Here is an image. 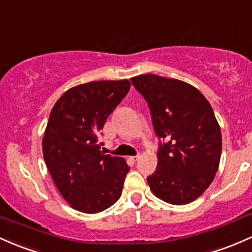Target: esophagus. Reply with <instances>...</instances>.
<instances>
[{
	"label": "esophagus",
	"instance_id": "esophagus-1",
	"mask_svg": "<svg viewBox=\"0 0 252 252\" xmlns=\"http://www.w3.org/2000/svg\"><path fill=\"white\" fill-rule=\"evenodd\" d=\"M139 158H140L139 155H136V156H131V158H131L133 162H136V161H138V159H139Z\"/></svg>",
	"mask_w": 252,
	"mask_h": 252
}]
</instances>
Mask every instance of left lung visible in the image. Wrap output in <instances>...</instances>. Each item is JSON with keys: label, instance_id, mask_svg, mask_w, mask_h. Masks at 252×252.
<instances>
[{"label": "left lung", "instance_id": "1", "mask_svg": "<svg viewBox=\"0 0 252 252\" xmlns=\"http://www.w3.org/2000/svg\"><path fill=\"white\" fill-rule=\"evenodd\" d=\"M132 85L144 97L159 142L158 167L147 178L155 196L188 204L208 189L221 158V131L213 108L190 84L155 74L138 75Z\"/></svg>", "mask_w": 252, "mask_h": 252}]
</instances>
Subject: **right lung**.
Masks as SVG:
<instances>
[{
  "label": "right lung",
  "mask_w": 252,
  "mask_h": 252,
  "mask_svg": "<svg viewBox=\"0 0 252 252\" xmlns=\"http://www.w3.org/2000/svg\"><path fill=\"white\" fill-rule=\"evenodd\" d=\"M129 88L127 79L82 84L66 91L51 109L43 156L56 188L73 209L99 213L121 196L129 167L123 158L104 155L98 136Z\"/></svg>",
  "instance_id": "obj_1"
}]
</instances>
